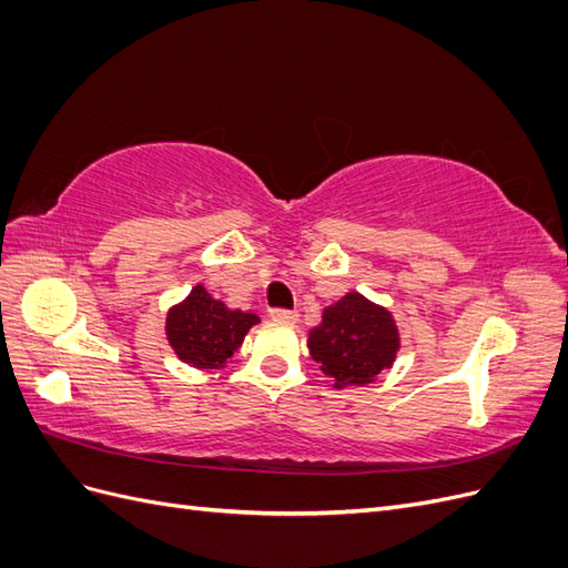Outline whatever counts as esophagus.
Here are the masks:
<instances>
[{
  "label": "esophagus",
  "mask_w": 568,
  "mask_h": 568,
  "mask_svg": "<svg viewBox=\"0 0 568 568\" xmlns=\"http://www.w3.org/2000/svg\"><path fill=\"white\" fill-rule=\"evenodd\" d=\"M270 317L277 322H284V324H294L298 320V315L294 311H284V307H274V311H270Z\"/></svg>",
  "instance_id": "esophagus-1"
}]
</instances>
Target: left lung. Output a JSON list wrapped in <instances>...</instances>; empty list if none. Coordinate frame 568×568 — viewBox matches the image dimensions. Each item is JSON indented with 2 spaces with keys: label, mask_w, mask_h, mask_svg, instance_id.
I'll list each match as a JSON object with an SVG mask.
<instances>
[{
  "label": "left lung",
  "mask_w": 568,
  "mask_h": 568,
  "mask_svg": "<svg viewBox=\"0 0 568 568\" xmlns=\"http://www.w3.org/2000/svg\"><path fill=\"white\" fill-rule=\"evenodd\" d=\"M398 346L390 313L355 291L324 307L322 324L307 336L313 359L336 388L372 384L393 365Z\"/></svg>",
  "instance_id": "left-lung-1"
}]
</instances>
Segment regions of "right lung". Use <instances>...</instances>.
Segmentation results:
<instances>
[{
    "instance_id": "obj_1",
    "label": "right lung",
    "mask_w": 568,
    "mask_h": 568,
    "mask_svg": "<svg viewBox=\"0 0 568 568\" xmlns=\"http://www.w3.org/2000/svg\"><path fill=\"white\" fill-rule=\"evenodd\" d=\"M261 317L242 311H227L201 284L192 288L184 303L168 313L165 332L170 346L186 365L201 369L225 367L234 351L242 346L246 332Z\"/></svg>"
}]
</instances>
